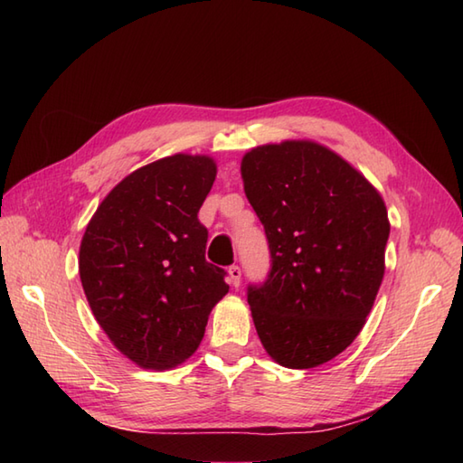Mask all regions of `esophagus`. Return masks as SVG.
<instances>
[{"mask_svg": "<svg viewBox=\"0 0 463 463\" xmlns=\"http://www.w3.org/2000/svg\"><path fill=\"white\" fill-rule=\"evenodd\" d=\"M241 277H242L241 267H237V264H232V267H229V282H231V287L239 288L241 287Z\"/></svg>", "mask_w": 463, "mask_h": 463, "instance_id": "1", "label": "esophagus"}]
</instances>
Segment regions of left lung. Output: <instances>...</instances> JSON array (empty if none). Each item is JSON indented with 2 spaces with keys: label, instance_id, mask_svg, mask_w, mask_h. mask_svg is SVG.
I'll return each mask as SVG.
<instances>
[{
  "label": "left lung",
  "instance_id": "left-lung-1",
  "mask_svg": "<svg viewBox=\"0 0 463 463\" xmlns=\"http://www.w3.org/2000/svg\"><path fill=\"white\" fill-rule=\"evenodd\" d=\"M241 173L270 252L267 279L247 287L259 338L282 366H320L350 346L376 300L386 204L342 156L310 141L257 146Z\"/></svg>",
  "mask_w": 463,
  "mask_h": 463
}]
</instances>
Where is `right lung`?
Returning a JSON list of instances; mask_svg holds the SVG:
<instances>
[{
    "label": "right lung",
    "instance_id": "obj_1",
    "mask_svg": "<svg viewBox=\"0 0 463 463\" xmlns=\"http://www.w3.org/2000/svg\"><path fill=\"white\" fill-rule=\"evenodd\" d=\"M214 176L209 156H165L125 176L85 229L87 302L117 350L143 368L189 358L229 292L224 269L204 259L209 231L199 221Z\"/></svg>",
    "mask_w": 463,
    "mask_h": 463
}]
</instances>
